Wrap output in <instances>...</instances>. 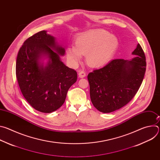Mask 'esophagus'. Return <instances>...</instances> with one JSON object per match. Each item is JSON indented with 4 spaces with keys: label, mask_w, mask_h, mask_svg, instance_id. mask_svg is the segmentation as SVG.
<instances>
[{
    "label": "esophagus",
    "mask_w": 160,
    "mask_h": 160,
    "mask_svg": "<svg viewBox=\"0 0 160 160\" xmlns=\"http://www.w3.org/2000/svg\"><path fill=\"white\" fill-rule=\"evenodd\" d=\"M78 76L80 78H83L86 76V72L83 70H79Z\"/></svg>",
    "instance_id": "1"
}]
</instances>
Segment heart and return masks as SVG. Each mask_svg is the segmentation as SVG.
<instances>
[{"mask_svg":"<svg viewBox=\"0 0 160 160\" xmlns=\"http://www.w3.org/2000/svg\"><path fill=\"white\" fill-rule=\"evenodd\" d=\"M119 47L118 38L104 30L98 29L78 35L75 45H68L66 56L73 65H77L82 56H86L88 64L92 68H102L115 56Z\"/></svg>","mask_w":160,"mask_h":160,"instance_id":"b5f03b06","label":"heart"}]
</instances>
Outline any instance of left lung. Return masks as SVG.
Instances as JSON below:
<instances>
[{
	"instance_id": "left-lung-1",
	"label": "left lung",
	"mask_w": 160,
	"mask_h": 160,
	"mask_svg": "<svg viewBox=\"0 0 160 160\" xmlns=\"http://www.w3.org/2000/svg\"><path fill=\"white\" fill-rule=\"evenodd\" d=\"M131 60L117 59L89 73L90 96L99 111H115L128 104L138 92L146 72V56L139 43Z\"/></svg>"
}]
</instances>
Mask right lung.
Segmentation results:
<instances>
[{
  "label": "right lung",
  "instance_id": "obj_1",
  "mask_svg": "<svg viewBox=\"0 0 160 160\" xmlns=\"http://www.w3.org/2000/svg\"><path fill=\"white\" fill-rule=\"evenodd\" d=\"M65 50L43 30L27 39L16 59V74L22 96L35 109L45 113L59 109L77 73L61 60ZM48 59L46 64L42 61Z\"/></svg>",
  "mask_w": 160,
  "mask_h": 160
}]
</instances>
